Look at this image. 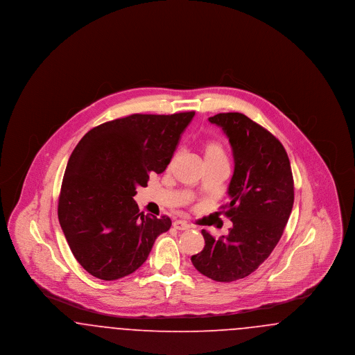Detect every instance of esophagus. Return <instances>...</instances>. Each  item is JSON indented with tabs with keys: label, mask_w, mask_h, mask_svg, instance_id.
Segmentation results:
<instances>
[{
	"label": "esophagus",
	"mask_w": 355,
	"mask_h": 355,
	"mask_svg": "<svg viewBox=\"0 0 355 355\" xmlns=\"http://www.w3.org/2000/svg\"><path fill=\"white\" fill-rule=\"evenodd\" d=\"M173 226H174V229H177V230H187L190 226H189V223H186L185 220H174L173 222Z\"/></svg>",
	"instance_id": "34e87169"
}]
</instances>
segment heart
Instances as JSON below:
<instances>
[{
	"label": "heart",
	"mask_w": 355,
	"mask_h": 355,
	"mask_svg": "<svg viewBox=\"0 0 355 355\" xmlns=\"http://www.w3.org/2000/svg\"><path fill=\"white\" fill-rule=\"evenodd\" d=\"M205 161H226V153L220 141L210 139L203 146Z\"/></svg>",
	"instance_id": "b5f03b06"
}]
</instances>
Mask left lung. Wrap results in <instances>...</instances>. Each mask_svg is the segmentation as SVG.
I'll return each mask as SVG.
<instances>
[{"instance_id":"obj_1","label":"left lung","mask_w":355,"mask_h":355,"mask_svg":"<svg viewBox=\"0 0 355 355\" xmlns=\"http://www.w3.org/2000/svg\"><path fill=\"white\" fill-rule=\"evenodd\" d=\"M211 123L227 135L234 173L225 216L233 222L227 236L202 230L205 248L191 257L194 268L217 282L250 275L270 255L284 234L294 203V181L284 145L242 113H220Z\"/></svg>"}]
</instances>
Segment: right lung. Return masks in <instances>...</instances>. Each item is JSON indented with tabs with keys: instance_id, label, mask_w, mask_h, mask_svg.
<instances>
[{
	"instance_id": "obj_1",
	"label": "right lung",
	"mask_w": 355,
	"mask_h": 355,
	"mask_svg": "<svg viewBox=\"0 0 355 355\" xmlns=\"http://www.w3.org/2000/svg\"><path fill=\"white\" fill-rule=\"evenodd\" d=\"M194 112L132 114L105 122L83 137L69 158L58 220L78 263L93 277L114 281L135 272L169 217L144 214L133 200L152 173H162Z\"/></svg>"
}]
</instances>
